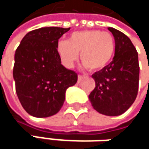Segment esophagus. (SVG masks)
Masks as SVG:
<instances>
[{
  "label": "esophagus",
  "mask_w": 149,
  "mask_h": 149,
  "mask_svg": "<svg viewBox=\"0 0 149 149\" xmlns=\"http://www.w3.org/2000/svg\"><path fill=\"white\" fill-rule=\"evenodd\" d=\"M82 79H83V76H81V75H78V76H77V80H78V82H80Z\"/></svg>",
  "instance_id": "1"
}]
</instances>
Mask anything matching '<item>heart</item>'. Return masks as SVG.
I'll return each instance as SVG.
<instances>
[{"label": "heart", "instance_id": "b5f03b06", "mask_svg": "<svg viewBox=\"0 0 149 149\" xmlns=\"http://www.w3.org/2000/svg\"><path fill=\"white\" fill-rule=\"evenodd\" d=\"M116 50L115 39L109 32L84 30L72 33L66 40L57 44V53L66 68H72L78 58L85 68L96 72L111 61Z\"/></svg>", "mask_w": 149, "mask_h": 149}]
</instances>
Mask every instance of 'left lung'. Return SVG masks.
Wrapping results in <instances>:
<instances>
[{
	"mask_svg": "<svg viewBox=\"0 0 149 149\" xmlns=\"http://www.w3.org/2000/svg\"><path fill=\"white\" fill-rule=\"evenodd\" d=\"M115 38L113 60L92 75L95 89L89 95L92 107L100 114L116 116L123 114L134 102L139 87L138 53L130 38L108 27Z\"/></svg>",
	"mask_w": 149,
	"mask_h": 149,
	"instance_id": "8db88e82",
	"label": "left lung"
}]
</instances>
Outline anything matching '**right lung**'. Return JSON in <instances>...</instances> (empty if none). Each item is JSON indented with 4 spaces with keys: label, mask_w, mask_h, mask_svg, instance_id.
<instances>
[{
    "label": "right lung",
    "mask_w": 149,
    "mask_h": 149,
    "mask_svg": "<svg viewBox=\"0 0 149 149\" xmlns=\"http://www.w3.org/2000/svg\"><path fill=\"white\" fill-rule=\"evenodd\" d=\"M70 28L41 27L26 33L15 54L13 76L18 98L35 117H48L62 108L67 88L77 74L61 65L57 53L59 38Z\"/></svg>",
    "instance_id": "right-lung-1"
}]
</instances>
